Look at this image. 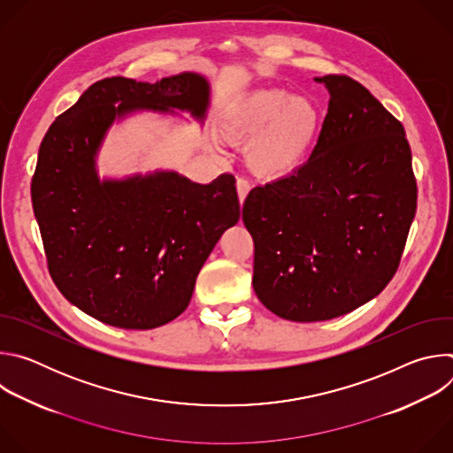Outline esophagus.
Returning <instances> with one entry per match:
<instances>
[{
	"label": "esophagus",
	"instance_id": "obj_1",
	"mask_svg": "<svg viewBox=\"0 0 453 453\" xmlns=\"http://www.w3.org/2000/svg\"><path fill=\"white\" fill-rule=\"evenodd\" d=\"M249 180L243 179V177H238L236 179V191H238V199H240V204H243L247 193H249Z\"/></svg>",
	"mask_w": 453,
	"mask_h": 453
}]
</instances>
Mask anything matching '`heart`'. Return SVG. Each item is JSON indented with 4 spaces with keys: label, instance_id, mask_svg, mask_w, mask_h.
<instances>
[{
    "label": "heart",
    "instance_id": "heart-1",
    "mask_svg": "<svg viewBox=\"0 0 453 453\" xmlns=\"http://www.w3.org/2000/svg\"><path fill=\"white\" fill-rule=\"evenodd\" d=\"M222 131L247 149L249 166L264 177L294 172L317 136L320 114L304 96L283 89H256L233 100L222 112Z\"/></svg>",
    "mask_w": 453,
    "mask_h": 453
}]
</instances>
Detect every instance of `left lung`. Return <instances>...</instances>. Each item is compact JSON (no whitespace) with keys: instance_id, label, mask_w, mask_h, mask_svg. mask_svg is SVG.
<instances>
[{"instance_id":"8db88e82","label":"left lung","mask_w":453,"mask_h":453,"mask_svg":"<svg viewBox=\"0 0 453 453\" xmlns=\"http://www.w3.org/2000/svg\"><path fill=\"white\" fill-rule=\"evenodd\" d=\"M330 93L310 159L256 186L242 208L254 292L296 322L330 320L376 297L398 271L418 188L403 125L346 75Z\"/></svg>"}]
</instances>
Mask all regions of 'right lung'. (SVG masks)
Listing matches in <instances>:
<instances>
[{
    "label": "right lung",
    "mask_w": 453,
    "mask_h": 453,
    "mask_svg": "<svg viewBox=\"0 0 453 453\" xmlns=\"http://www.w3.org/2000/svg\"><path fill=\"white\" fill-rule=\"evenodd\" d=\"M210 82L184 72L136 82H95L41 143L32 204L53 283L84 313L123 330H152L180 315L210 252L240 219L234 177L210 184L173 170L100 179L98 150L114 121L138 111L201 123Z\"/></svg>",
    "instance_id": "add662e5"
}]
</instances>
